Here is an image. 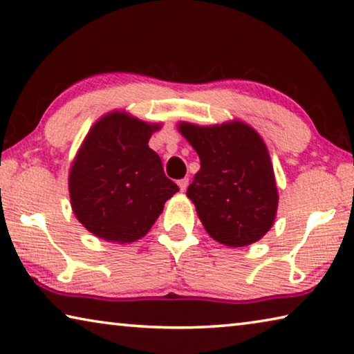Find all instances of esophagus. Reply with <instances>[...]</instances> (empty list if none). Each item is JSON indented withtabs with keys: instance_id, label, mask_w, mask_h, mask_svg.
<instances>
[{
	"instance_id": "obj_1",
	"label": "esophagus",
	"mask_w": 354,
	"mask_h": 354,
	"mask_svg": "<svg viewBox=\"0 0 354 354\" xmlns=\"http://www.w3.org/2000/svg\"><path fill=\"white\" fill-rule=\"evenodd\" d=\"M178 185H179V189H181L183 192L187 189V185H189V178H183V179H179L178 181Z\"/></svg>"
}]
</instances>
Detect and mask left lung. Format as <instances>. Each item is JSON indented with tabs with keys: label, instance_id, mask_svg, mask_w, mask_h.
Segmentation results:
<instances>
[{
	"label": "left lung",
	"instance_id": "8db88e82",
	"mask_svg": "<svg viewBox=\"0 0 354 354\" xmlns=\"http://www.w3.org/2000/svg\"><path fill=\"white\" fill-rule=\"evenodd\" d=\"M179 131L200 156L187 196L209 236L227 247L259 241L278 207L270 156L259 134L241 122L209 128L181 123Z\"/></svg>",
	"mask_w": 354,
	"mask_h": 354
}]
</instances>
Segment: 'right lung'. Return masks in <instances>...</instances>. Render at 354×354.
Instances as JSON below:
<instances>
[{"instance_id": "1", "label": "right lung", "mask_w": 354, "mask_h": 354, "mask_svg": "<svg viewBox=\"0 0 354 354\" xmlns=\"http://www.w3.org/2000/svg\"><path fill=\"white\" fill-rule=\"evenodd\" d=\"M156 129L112 112L87 134L71 165L68 187L76 218L92 234L118 243L137 241L179 190L148 147Z\"/></svg>"}]
</instances>
